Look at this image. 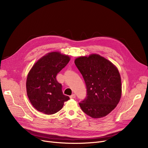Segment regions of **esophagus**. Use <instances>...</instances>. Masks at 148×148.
Instances as JSON below:
<instances>
[{"label":"esophagus","instance_id":"1","mask_svg":"<svg viewBox=\"0 0 148 148\" xmlns=\"http://www.w3.org/2000/svg\"><path fill=\"white\" fill-rule=\"evenodd\" d=\"M75 98V94H73V95L70 96V98H71V99H73V98Z\"/></svg>","mask_w":148,"mask_h":148}]
</instances>
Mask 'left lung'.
Masks as SVG:
<instances>
[{
  "mask_svg": "<svg viewBox=\"0 0 148 148\" xmlns=\"http://www.w3.org/2000/svg\"><path fill=\"white\" fill-rule=\"evenodd\" d=\"M75 64L85 82L87 95L79 103L93 118L109 114L119 103L122 93L120 74L111 62L97 54L77 58Z\"/></svg>",
  "mask_w": 148,
  "mask_h": 148,
  "instance_id": "obj_1",
  "label": "left lung"
}]
</instances>
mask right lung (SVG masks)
<instances>
[{
	"mask_svg": "<svg viewBox=\"0 0 148 148\" xmlns=\"http://www.w3.org/2000/svg\"><path fill=\"white\" fill-rule=\"evenodd\" d=\"M67 55L51 52L39 59L29 71L26 80L27 95L38 111L46 114L57 113L69 99L63 94L56 77L69 62Z\"/></svg>",
	"mask_w": 148,
	"mask_h": 148,
	"instance_id": "right-lung-1",
	"label": "right lung"
}]
</instances>
